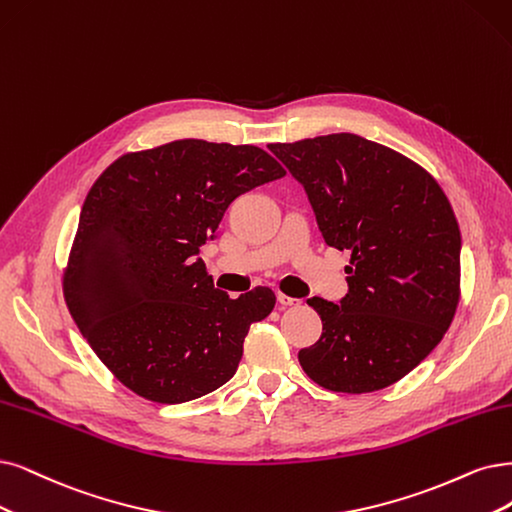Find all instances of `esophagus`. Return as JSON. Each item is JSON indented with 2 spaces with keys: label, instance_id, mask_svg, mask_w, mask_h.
Wrapping results in <instances>:
<instances>
[{
  "label": "esophagus",
  "instance_id": "esophagus-1",
  "mask_svg": "<svg viewBox=\"0 0 512 512\" xmlns=\"http://www.w3.org/2000/svg\"><path fill=\"white\" fill-rule=\"evenodd\" d=\"M278 304L285 306V308H293V306H299L301 299H295V297H289L285 293H278Z\"/></svg>",
  "mask_w": 512,
  "mask_h": 512
}]
</instances>
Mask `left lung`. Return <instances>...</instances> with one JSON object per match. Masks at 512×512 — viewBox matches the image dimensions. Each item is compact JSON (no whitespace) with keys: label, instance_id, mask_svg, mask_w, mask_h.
I'll return each instance as SVG.
<instances>
[{"label":"left lung","instance_id":"left-lung-1","mask_svg":"<svg viewBox=\"0 0 512 512\" xmlns=\"http://www.w3.org/2000/svg\"><path fill=\"white\" fill-rule=\"evenodd\" d=\"M329 246L350 251L339 304L312 297L323 335L299 350L310 380L333 392L388 388L437 348L460 301V227L422 166L350 132L272 143Z\"/></svg>","mask_w":512,"mask_h":512}]
</instances>
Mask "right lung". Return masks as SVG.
Returning <instances> with one entry per match:
<instances>
[{
    "instance_id": "add662e5",
    "label": "right lung",
    "mask_w": 512,
    "mask_h": 512,
    "mask_svg": "<svg viewBox=\"0 0 512 512\" xmlns=\"http://www.w3.org/2000/svg\"><path fill=\"white\" fill-rule=\"evenodd\" d=\"M285 177L255 145L181 139L113 162L80 213L63 293L75 325L118 380L154 403L200 399L230 382L268 287L215 289L200 246L225 208Z\"/></svg>"
}]
</instances>
